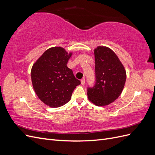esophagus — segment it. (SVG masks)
Instances as JSON below:
<instances>
[{"instance_id": "34e87169", "label": "esophagus", "mask_w": 155, "mask_h": 155, "mask_svg": "<svg viewBox=\"0 0 155 155\" xmlns=\"http://www.w3.org/2000/svg\"><path fill=\"white\" fill-rule=\"evenodd\" d=\"M81 83L82 85H85V78H82V79H81Z\"/></svg>"}]
</instances>
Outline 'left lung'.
<instances>
[{
  "label": "left lung",
  "instance_id": "left-lung-1",
  "mask_svg": "<svg viewBox=\"0 0 155 155\" xmlns=\"http://www.w3.org/2000/svg\"><path fill=\"white\" fill-rule=\"evenodd\" d=\"M95 83L87 88L88 100L97 106L107 105L122 92L126 72L118 56L109 48L98 46L94 50Z\"/></svg>",
  "mask_w": 155,
  "mask_h": 155
}]
</instances>
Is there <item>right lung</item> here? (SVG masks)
I'll use <instances>...</instances> for the list:
<instances>
[{"mask_svg": "<svg viewBox=\"0 0 155 155\" xmlns=\"http://www.w3.org/2000/svg\"><path fill=\"white\" fill-rule=\"evenodd\" d=\"M61 47L46 50L33 65L31 76L33 87L39 99L51 107H59L70 101L72 94L81 81L67 67L71 57Z\"/></svg>", "mask_w": 155, "mask_h": 155, "instance_id": "add662e5", "label": "right lung"}]
</instances>
